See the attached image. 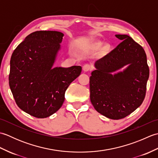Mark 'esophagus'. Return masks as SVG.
<instances>
[{"instance_id":"1","label":"esophagus","mask_w":158,"mask_h":158,"mask_svg":"<svg viewBox=\"0 0 158 158\" xmlns=\"http://www.w3.org/2000/svg\"><path fill=\"white\" fill-rule=\"evenodd\" d=\"M83 69L84 71L87 72V71H89V70H92L93 69V67L90 64H86L83 66Z\"/></svg>"}]
</instances>
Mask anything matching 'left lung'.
Listing matches in <instances>:
<instances>
[{
  "instance_id": "8db88e82",
  "label": "left lung",
  "mask_w": 158,
  "mask_h": 158,
  "mask_svg": "<svg viewBox=\"0 0 158 158\" xmlns=\"http://www.w3.org/2000/svg\"><path fill=\"white\" fill-rule=\"evenodd\" d=\"M115 36L122 42L96 62L89 89L90 100L97 111L109 119H120L141 105L149 69L141 46L128 35ZM125 65L123 72H116Z\"/></svg>"
}]
</instances>
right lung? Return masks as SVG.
I'll use <instances>...</instances> for the list:
<instances>
[{"label":"right lung","instance_id":"1","mask_svg":"<svg viewBox=\"0 0 158 158\" xmlns=\"http://www.w3.org/2000/svg\"><path fill=\"white\" fill-rule=\"evenodd\" d=\"M63 36L58 31L32 32L17 47L10 60L9 83L17 105L37 118L60 109L66 89L81 72L80 66L53 68Z\"/></svg>","mask_w":158,"mask_h":158}]
</instances>
